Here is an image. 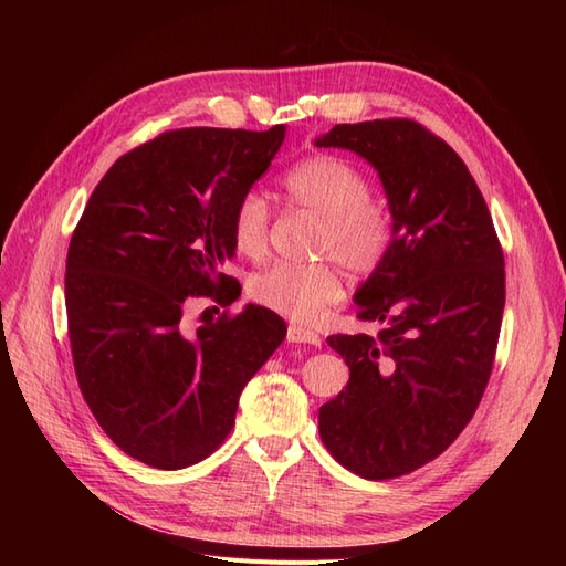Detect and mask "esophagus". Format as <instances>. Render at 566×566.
Returning <instances> with one entry per match:
<instances>
[{
    "mask_svg": "<svg viewBox=\"0 0 566 566\" xmlns=\"http://www.w3.org/2000/svg\"><path fill=\"white\" fill-rule=\"evenodd\" d=\"M287 342H293V345H314L318 347L321 345V337L312 331L302 328V325H290L287 328Z\"/></svg>",
    "mask_w": 566,
    "mask_h": 566,
    "instance_id": "34e87169",
    "label": "esophagus"
}]
</instances>
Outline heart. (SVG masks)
Returning <instances> with one entry per match:
<instances>
[{
	"instance_id": "1",
	"label": "heart",
	"mask_w": 566,
	"mask_h": 566,
	"mask_svg": "<svg viewBox=\"0 0 566 566\" xmlns=\"http://www.w3.org/2000/svg\"><path fill=\"white\" fill-rule=\"evenodd\" d=\"M287 198L323 217L316 254H328L356 276L378 271L394 245V217L382 200L370 198L366 177L337 156H314L295 165L283 179ZM269 202L245 193L231 214L235 250L262 260L269 248ZM342 279L331 262L276 264L250 281V297L269 312L312 325L342 300Z\"/></svg>"
}]
</instances>
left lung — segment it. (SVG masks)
<instances>
[{
  "label": "left lung",
  "mask_w": 566,
  "mask_h": 566,
  "mask_svg": "<svg viewBox=\"0 0 566 566\" xmlns=\"http://www.w3.org/2000/svg\"><path fill=\"white\" fill-rule=\"evenodd\" d=\"M378 172L394 217L385 264L356 290L378 335H331L349 382L318 410L333 458L364 479L422 468L484 397L505 306V260L482 191L458 153L416 119L335 125L314 142Z\"/></svg>",
  "instance_id": "1"
}]
</instances>
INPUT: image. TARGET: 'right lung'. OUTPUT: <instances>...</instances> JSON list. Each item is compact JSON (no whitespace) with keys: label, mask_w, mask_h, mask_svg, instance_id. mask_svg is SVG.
Returning <instances> with one entry per match:
<instances>
[{"label":"right lung","mask_w":566,"mask_h":566,"mask_svg":"<svg viewBox=\"0 0 566 566\" xmlns=\"http://www.w3.org/2000/svg\"><path fill=\"white\" fill-rule=\"evenodd\" d=\"M285 139L188 127L117 158L73 231L65 310L75 375L96 422L127 455L158 470L208 458L238 399L285 339V321L248 304L188 335L186 297L231 304L241 285L231 214Z\"/></svg>","instance_id":"1"}]
</instances>
